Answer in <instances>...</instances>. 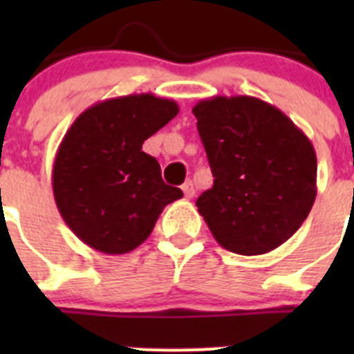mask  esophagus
<instances>
[{"label":"esophagus","mask_w":354,"mask_h":354,"mask_svg":"<svg viewBox=\"0 0 354 354\" xmlns=\"http://www.w3.org/2000/svg\"><path fill=\"white\" fill-rule=\"evenodd\" d=\"M183 193L186 198H193L195 196V186H193L192 180H187V183L183 184Z\"/></svg>","instance_id":"1"}]
</instances>
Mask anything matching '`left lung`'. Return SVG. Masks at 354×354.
Returning <instances> with one entry per match:
<instances>
[{
  "mask_svg": "<svg viewBox=\"0 0 354 354\" xmlns=\"http://www.w3.org/2000/svg\"><path fill=\"white\" fill-rule=\"evenodd\" d=\"M214 184L196 200L225 250L262 255L283 245L314 205L317 158L283 111L250 95H214L193 108Z\"/></svg>",
  "mask_w": 354,
  "mask_h": 354,
  "instance_id": "1",
  "label": "left lung"
}]
</instances>
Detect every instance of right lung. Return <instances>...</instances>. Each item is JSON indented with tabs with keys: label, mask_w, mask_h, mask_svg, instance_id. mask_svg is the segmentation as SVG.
Instances as JSON below:
<instances>
[{
	"label": "right lung",
	"mask_w": 354,
	"mask_h": 354,
	"mask_svg": "<svg viewBox=\"0 0 354 354\" xmlns=\"http://www.w3.org/2000/svg\"><path fill=\"white\" fill-rule=\"evenodd\" d=\"M177 113L171 99L134 93L95 102L72 122L56 150L53 195L84 245L108 255L138 248L162 209L183 196L142 150Z\"/></svg>",
	"instance_id": "right-lung-1"
}]
</instances>
